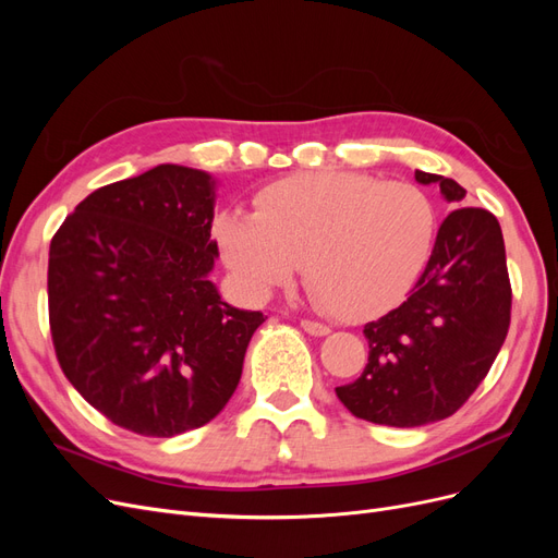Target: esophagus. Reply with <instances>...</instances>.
Here are the masks:
<instances>
[{
    "label": "esophagus",
    "instance_id": "obj_1",
    "mask_svg": "<svg viewBox=\"0 0 558 558\" xmlns=\"http://www.w3.org/2000/svg\"><path fill=\"white\" fill-rule=\"evenodd\" d=\"M300 326L305 328V332H310V335H314V337H324V335H328V332H330V328H328V326L318 324V320H310V318L302 320Z\"/></svg>",
    "mask_w": 558,
    "mask_h": 558
}]
</instances>
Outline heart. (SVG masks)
Here are the masks:
<instances>
[{"mask_svg": "<svg viewBox=\"0 0 558 558\" xmlns=\"http://www.w3.org/2000/svg\"><path fill=\"white\" fill-rule=\"evenodd\" d=\"M433 238V202L416 185L332 170L277 181L258 193L256 211L216 221L223 263L246 295L289 283L302 260L318 305L342 320L396 307Z\"/></svg>", "mask_w": 558, "mask_h": 558, "instance_id": "1", "label": "heart"}]
</instances>
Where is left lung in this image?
Returning <instances> with one entry per match:
<instances>
[{"label":"left lung","mask_w":558,"mask_h":558,"mask_svg":"<svg viewBox=\"0 0 558 558\" xmlns=\"http://www.w3.org/2000/svg\"><path fill=\"white\" fill-rule=\"evenodd\" d=\"M437 183L461 205L465 189L440 174ZM512 289L498 218L480 207H456L437 230L435 246L412 295L367 324L363 375L335 393L359 418L414 428L451 416L475 393L510 328Z\"/></svg>","instance_id":"1"}]
</instances>
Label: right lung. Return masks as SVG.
<instances>
[{
    "instance_id": "add662e5",
    "label": "right lung",
    "mask_w": 558,
    "mask_h": 558,
    "mask_svg": "<svg viewBox=\"0 0 558 558\" xmlns=\"http://www.w3.org/2000/svg\"><path fill=\"white\" fill-rule=\"evenodd\" d=\"M216 181L158 165L90 193L48 251V316L64 377L111 424L172 437L209 424L242 377L263 312L209 279Z\"/></svg>"
}]
</instances>
